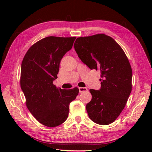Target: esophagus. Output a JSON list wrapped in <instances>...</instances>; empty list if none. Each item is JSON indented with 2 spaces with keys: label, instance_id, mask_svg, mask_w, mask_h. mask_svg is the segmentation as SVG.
Wrapping results in <instances>:
<instances>
[{
  "label": "esophagus",
  "instance_id": "obj_1",
  "mask_svg": "<svg viewBox=\"0 0 152 152\" xmlns=\"http://www.w3.org/2000/svg\"><path fill=\"white\" fill-rule=\"evenodd\" d=\"M79 91H80V93L86 92V91H88V89H87L86 88H79Z\"/></svg>",
  "mask_w": 152,
  "mask_h": 152
}]
</instances>
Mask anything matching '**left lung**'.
I'll return each mask as SVG.
<instances>
[{"instance_id":"obj_1","label":"left lung","mask_w":152,"mask_h":152,"mask_svg":"<svg viewBox=\"0 0 152 152\" xmlns=\"http://www.w3.org/2000/svg\"><path fill=\"white\" fill-rule=\"evenodd\" d=\"M74 46L83 63L101 72V89L89 90L92 99L86 104L89 117L99 125L110 124L124 109L132 90L128 58L121 47L104 34L78 37Z\"/></svg>"}]
</instances>
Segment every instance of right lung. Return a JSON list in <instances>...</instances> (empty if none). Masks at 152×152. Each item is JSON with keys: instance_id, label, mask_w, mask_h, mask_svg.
I'll return each instance as SVG.
<instances>
[{"instance_id": "right-lung-1", "label": "right lung", "mask_w": 152, "mask_h": 152, "mask_svg": "<svg viewBox=\"0 0 152 152\" xmlns=\"http://www.w3.org/2000/svg\"><path fill=\"white\" fill-rule=\"evenodd\" d=\"M76 37H48L30 47L22 61L20 85L26 106L37 120L55 127L66 121L70 102L79 89H61L53 81L57 78L64 55L72 48Z\"/></svg>"}]
</instances>
